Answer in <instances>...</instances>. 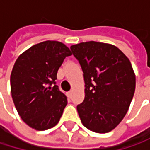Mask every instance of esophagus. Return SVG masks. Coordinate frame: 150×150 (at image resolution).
I'll use <instances>...</instances> for the list:
<instances>
[{
	"instance_id": "1",
	"label": "esophagus",
	"mask_w": 150,
	"mask_h": 150,
	"mask_svg": "<svg viewBox=\"0 0 150 150\" xmlns=\"http://www.w3.org/2000/svg\"><path fill=\"white\" fill-rule=\"evenodd\" d=\"M68 95H69V96H71V95H72V91H69V92L68 93Z\"/></svg>"
}]
</instances>
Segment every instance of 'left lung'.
<instances>
[{
	"label": "left lung",
	"mask_w": 150,
	"mask_h": 150,
	"mask_svg": "<svg viewBox=\"0 0 150 150\" xmlns=\"http://www.w3.org/2000/svg\"><path fill=\"white\" fill-rule=\"evenodd\" d=\"M70 48L84 74L85 98L77 106L81 122L93 132H110L124 118L135 94L131 62L109 43L91 41Z\"/></svg>",
	"instance_id": "obj_1"
}]
</instances>
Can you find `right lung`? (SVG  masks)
<instances>
[{
	"label": "right lung",
	"instance_id": "right-lung-1",
	"mask_svg": "<svg viewBox=\"0 0 150 150\" xmlns=\"http://www.w3.org/2000/svg\"><path fill=\"white\" fill-rule=\"evenodd\" d=\"M70 49L57 41H45L19 55L10 75L15 108L30 128L42 131L54 127L68 104L55 85L56 75Z\"/></svg>",
	"mask_w": 150,
	"mask_h": 150
}]
</instances>
